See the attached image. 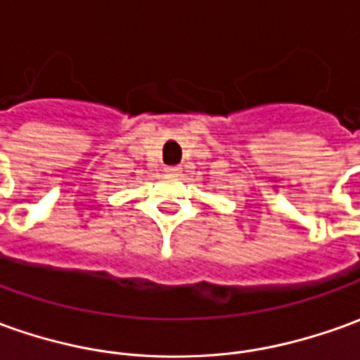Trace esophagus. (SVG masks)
<instances>
[{
  "label": "esophagus",
  "mask_w": 360,
  "mask_h": 360,
  "mask_svg": "<svg viewBox=\"0 0 360 360\" xmlns=\"http://www.w3.org/2000/svg\"><path fill=\"white\" fill-rule=\"evenodd\" d=\"M165 171H167V173H171V175H177V173L181 171V167L179 165H167V167H165Z\"/></svg>",
  "instance_id": "obj_1"
}]
</instances>
